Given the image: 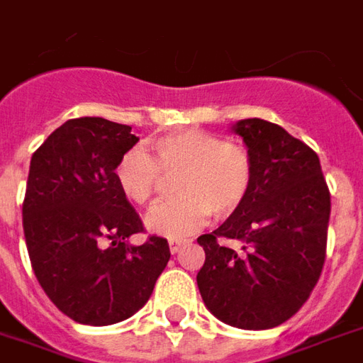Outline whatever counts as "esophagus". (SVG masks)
Returning a JSON list of instances; mask_svg holds the SVG:
<instances>
[{
  "instance_id": "obj_1",
  "label": "esophagus",
  "mask_w": 363,
  "mask_h": 363,
  "mask_svg": "<svg viewBox=\"0 0 363 363\" xmlns=\"http://www.w3.org/2000/svg\"><path fill=\"white\" fill-rule=\"evenodd\" d=\"M182 245H186V241H181V239H171L169 241V249H171V252H179L182 249Z\"/></svg>"
}]
</instances>
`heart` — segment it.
Wrapping results in <instances>:
<instances>
[{
    "label": "heart",
    "mask_w": 363,
    "mask_h": 363,
    "mask_svg": "<svg viewBox=\"0 0 363 363\" xmlns=\"http://www.w3.org/2000/svg\"><path fill=\"white\" fill-rule=\"evenodd\" d=\"M153 157L142 147H130L114 167L120 192L138 206L150 204L164 174L179 173V198L155 206L145 228L163 237H184L210 220L235 213L249 196L255 163L247 145L190 128L151 140Z\"/></svg>",
    "instance_id": "heart-1"
}]
</instances>
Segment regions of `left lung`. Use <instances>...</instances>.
Wrapping results in <instances>:
<instances>
[{
  "mask_svg": "<svg viewBox=\"0 0 363 363\" xmlns=\"http://www.w3.org/2000/svg\"><path fill=\"white\" fill-rule=\"evenodd\" d=\"M255 179L245 204L198 237L204 267L196 276L206 307L247 330L278 327L311 296L327 257L330 192L319 155L278 124L237 122ZM229 240H241L239 252Z\"/></svg>",
  "mask_w": 363,
  "mask_h": 363,
  "instance_id": "8db88e82",
  "label": "left lung"
}]
</instances>
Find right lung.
Masks as SVG:
<instances>
[{"label":"right lung","instance_id":"right-lung-1","mask_svg":"<svg viewBox=\"0 0 363 363\" xmlns=\"http://www.w3.org/2000/svg\"><path fill=\"white\" fill-rule=\"evenodd\" d=\"M138 140L132 126L83 116L56 128L30 159L23 200L30 267L52 303L82 325L132 317L171 259L163 237L126 243L145 229L114 167Z\"/></svg>","mask_w":363,"mask_h":363}]
</instances>
